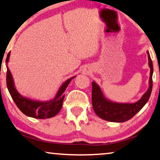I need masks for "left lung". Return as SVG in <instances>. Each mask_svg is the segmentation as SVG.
Segmentation results:
<instances>
[{
    "mask_svg": "<svg viewBox=\"0 0 160 160\" xmlns=\"http://www.w3.org/2000/svg\"><path fill=\"white\" fill-rule=\"evenodd\" d=\"M147 52L148 55L149 67L150 68L149 88L138 102L134 103L112 102L105 97L100 86L95 82H92V108L99 118L113 122H124L133 118L148 102L152 90L153 65L149 51Z\"/></svg>",
    "mask_w": 160,
    "mask_h": 160,
    "instance_id": "8db88e82",
    "label": "left lung"
}]
</instances>
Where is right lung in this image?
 Returning a JSON list of instances; mask_svg holds the SVG:
<instances>
[{
  "mask_svg": "<svg viewBox=\"0 0 160 160\" xmlns=\"http://www.w3.org/2000/svg\"><path fill=\"white\" fill-rule=\"evenodd\" d=\"M11 52H8L6 58V63L9 61ZM7 74H6V84L7 88L12 100L16 103L17 107L21 112L25 115L30 117V118L37 119H46L52 118L57 115L61 110L63 100H64V92L68 88L69 83L73 78L72 77L64 82L60 86L58 92L55 95V98L52 100L48 101H38L34 100L32 99L23 97L21 95L15 87L14 80L12 78V74L10 71L8 65Z\"/></svg>",
  "mask_w": 160,
  "mask_h": 160,
  "instance_id": "add662e5",
  "label": "right lung"
}]
</instances>
